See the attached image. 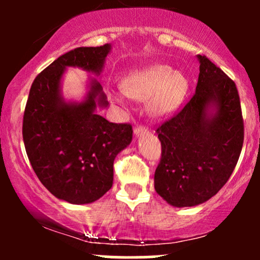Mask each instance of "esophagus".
Returning a JSON list of instances; mask_svg holds the SVG:
<instances>
[{
	"instance_id": "1",
	"label": "esophagus",
	"mask_w": 260,
	"mask_h": 260,
	"mask_svg": "<svg viewBox=\"0 0 260 260\" xmlns=\"http://www.w3.org/2000/svg\"><path fill=\"white\" fill-rule=\"evenodd\" d=\"M133 132H134V136L139 137V136H142V134H147L148 129L143 126H137V127H134Z\"/></svg>"
}]
</instances>
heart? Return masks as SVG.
I'll return each instance as SVG.
<instances>
[{"mask_svg": "<svg viewBox=\"0 0 260 260\" xmlns=\"http://www.w3.org/2000/svg\"><path fill=\"white\" fill-rule=\"evenodd\" d=\"M188 91L186 77L168 64H151L131 72L122 82V91L112 92L117 103L124 95L132 99L148 100V111L156 118L171 116L182 105Z\"/></svg>", "mask_w": 260, "mask_h": 260, "instance_id": "1", "label": "heart"}]
</instances>
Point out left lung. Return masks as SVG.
Listing matches in <instances>:
<instances>
[{
    "label": "left lung",
    "mask_w": 260,
    "mask_h": 260,
    "mask_svg": "<svg viewBox=\"0 0 260 260\" xmlns=\"http://www.w3.org/2000/svg\"><path fill=\"white\" fill-rule=\"evenodd\" d=\"M186 106L156 129L161 160L155 190L176 208L209 201L234 172L243 145V120L234 80L205 56Z\"/></svg>",
    "instance_id": "8db88e82"
}]
</instances>
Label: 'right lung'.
<instances>
[{
  "mask_svg": "<svg viewBox=\"0 0 260 260\" xmlns=\"http://www.w3.org/2000/svg\"><path fill=\"white\" fill-rule=\"evenodd\" d=\"M111 44L78 47L59 56L32 82L23 117V140L31 168L56 198L89 204L113 181V161L132 142V126L98 115L109 105L99 80L89 77L83 100H66L62 79L68 67L99 77Z\"/></svg>",
  "mask_w": 260,
  "mask_h": 260,
  "instance_id": "add662e5",
  "label": "right lung"
}]
</instances>
